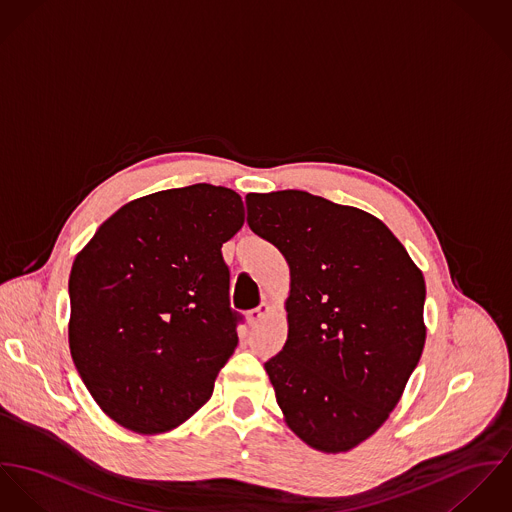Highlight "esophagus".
Returning <instances> with one entry per match:
<instances>
[{
    "instance_id": "34e87169",
    "label": "esophagus",
    "mask_w": 512,
    "mask_h": 512,
    "mask_svg": "<svg viewBox=\"0 0 512 512\" xmlns=\"http://www.w3.org/2000/svg\"><path fill=\"white\" fill-rule=\"evenodd\" d=\"M265 314H269V304H267V302H261L257 308L249 310V312H247V322H249V326L259 324Z\"/></svg>"
}]
</instances>
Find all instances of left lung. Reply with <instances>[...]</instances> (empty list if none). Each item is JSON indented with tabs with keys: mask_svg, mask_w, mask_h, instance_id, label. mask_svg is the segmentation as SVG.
Segmentation results:
<instances>
[{
	"mask_svg": "<svg viewBox=\"0 0 512 512\" xmlns=\"http://www.w3.org/2000/svg\"><path fill=\"white\" fill-rule=\"evenodd\" d=\"M247 224L290 267L288 340L265 363L290 430L338 454L389 418L426 340V284L375 216L304 190L247 194Z\"/></svg>",
	"mask_w": 512,
	"mask_h": 512,
	"instance_id": "1",
	"label": "left lung"
}]
</instances>
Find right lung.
Returning a JSON list of instances; mask_svg holds the SVG:
<instances>
[{
    "label": "right lung",
    "instance_id": "right-lung-1",
    "mask_svg": "<svg viewBox=\"0 0 512 512\" xmlns=\"http://www.w3.org/2000/svg\"><path fill=\"white\" fill-rule=\"evenodd\" d=\"M243 216L224 186L155 192L119 208L74 259L70 353L123 428L171 430L212 397L243 322L222 255Z\"/></svg>",
    "mask_w": 512,
    "mask_h": 512
}]
</instances>
